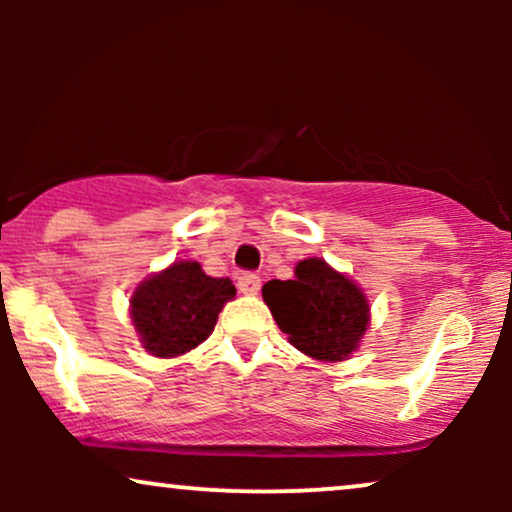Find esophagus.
<instances>
[{
  "label": "esophagus",
  "instance_id": "34e87169",
  "mask_svg": "<svg viewBox=\"0 0 512 512\" xmlns=\"http://www.w3.org/2000/svg\"><path fill=\"white\" fill-rule=\"evenodd\" d=\"M262 281L257 274H240L238 276V291L245 293V296H255L257 291H260Z\"/></svg>",
  "mask_w": 512,
  "mask_h": 512
}]
</instances>
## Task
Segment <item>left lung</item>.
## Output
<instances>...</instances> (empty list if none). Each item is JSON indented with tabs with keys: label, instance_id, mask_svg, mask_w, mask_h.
Wrapping results in <instances>:
<instances>
[{
	"label": "left lung",
	"instance_id": "left-lung-1",
	"mask_svg": "<svg viewBox=\"0 0 512 512\" xmlns=\"http://www.w3.org/2000/svg\"><path fill=\"white\" fill-rule=\"evenodd\" d=\"M262 298L291 346L315 361H346L370 327L366 293L322 257L298 262L293 279L267 281Z\"/></svg>",
	"mask_w": 512,
	"mask_h": 512
}]
</instances>
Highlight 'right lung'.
<instances>
[{
	"mask_svg": "<svg viewBox=\"0 0 512 512\" xmlns=\"http://www.w3.org/2000/svg\"><path fill=\"white\" fill-rule=\"evenodd\" d=\"M236 286L214 279L195 260H175L146 276L129 298V317L139 344L156 358H175L197 349L214 332L223 305Z\"/></svg>",
	"mask_w": 512,
	"mask_h": 512,
	"instance_id": "1",
	"label": "right lung"
}]
</instances>
